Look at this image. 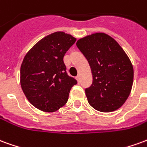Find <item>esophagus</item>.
<instances>
[{
    "label": "esophagus",
    "instance_id": "esophagus-1",
    "mask_svg": "<svg viewBox=\"0 0 147 147\" xmlns=\"http://www.w3.org/2000/svg\"><path fill=\"white\" fill-rule=\"evenodd\" d=\"M76 80L78 82H80V76H76Z\"/></svg>",
    "mask_w": 147,
    "mask_h": 147
}]
</instances>
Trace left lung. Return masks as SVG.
Masks as SVG:
<instances>
[{
    "label": "left lung",
    "mask_w": 147,
    "mask_h": 147,
    "mask_svg": "<svg viewBox=\"0 0 147 147\" xmlns=\"http://www.w3.org/2000/svg\"><path fill=\"white\" fill-rule=\"evenodd\" d=\"M76 45L88 61L93 82L85 90L89 104L96 110L109 113L120 108L133 84L131 62L118 42L105 33L79 39Z\"/></svg>",
    "instance_id": "1"
}]
</instances>
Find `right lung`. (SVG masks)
Instances as JSON below:
<instances>
[{"instance_id":"add662e5","label":"right lung","mask_w":147,"mask_h":147,"mask_svg":"<svg viewBox=\"0 0 147 147\" xmlns=\"http://www.w3.org/2000/svg\"><path fill=\"white\" fill-rule=\"evenodd\" d=\"M76 41L69 34L57 31L37 42L25 55L20 67V85L27 100L43 112H55L67 102L77 81L68 76L63 61Z\"/></svg>"}]
</instances>
